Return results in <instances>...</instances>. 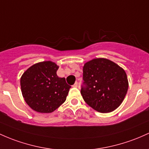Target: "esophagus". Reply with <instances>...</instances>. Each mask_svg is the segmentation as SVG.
I'll list each match as a JSON object with an SVG mask.
<instances>
[{"mask_svg":"<svg viewBox=\"0 0 149 149\" xmlns=\"http://www.w3.org/2000/svg\"><path fill=\"white\" fill-rule=\"evenodd\" d=\"M73 88H77V87H78V83H77V82L75 83L73 85Z\"/></svg>","mask_w":149,"mask_h":149,"instance_id":"esophagus-1","label":"esophagus"}]
</instances>
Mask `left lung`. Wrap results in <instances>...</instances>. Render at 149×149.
I'll return each mask as SVG.
<instances>
[{
	"label": "left lung",
	"mask_w": 149,
	"mask_h": 149,
	"mask_svg": "<svg viewBox=\"0 0 149 149\" xmlns=\"http://www.w3.org/2000/svg\"><path fill=\"white\" fill-rule=\"evenodd\" d=\"M83 71L81 93L90 107L107 113L122 104L129 87L123 68L110 60L98 58L85 63Z\"/></svg>",
	"instance_id": "8db88e82"
}]
</instances>
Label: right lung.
<instances>
[{"label":"right lung","instance_id":"right-lung-1","mask_svg":"<svg viewBox=\"0 0 149 149\" xmlns=\"http://www.w3.org/2000/svg\"><path fill=\"white\" fill-rule=\"evenodd\" d=\"M58 66L50 61L29 67L20 78L24 100L36 112L50 113L65 102L71 86L56 75Z\"/></svg>","mask_w":149,"mask_h":149}]
</instances>
